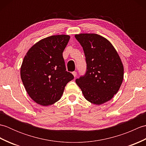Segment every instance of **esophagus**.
I'll return each instance as SVG.
<instances>
[{"label": "esophagus", "instance_id": "esophagus-1", "mask_svg": "<svg viewBox=\"0 0 146 146\" xmlns=\"http://www.w3.org/2000/svg\"><path fill=\"white\" fill-rule=\"evenodd\" d=\"M72 74L73 75L74 77H76L77 75V73L76 72V71H73V72H72Z\"/></svg>", "mask_w": 146, "mask_h": 146}]
</instances>
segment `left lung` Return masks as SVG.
<instances>
[{
    "instance_id": "left-lung-1",
    "label": "left lung",
    "mask_w": 146,
    "mask_h": 146,
    "mask_svg": "<svg viewBox=\"0 0 146 146\" xmlns=\"http://www.w3.org/2000/svg\"><path fill=\"white\" fill-rule=\"evenodd\" d=\"M75 38L85 55L86 71L76 80L86 100L95 105L109 101L120 87L123 66L111 42L97 34H79Z\"/></svg>"
}]
</instances>
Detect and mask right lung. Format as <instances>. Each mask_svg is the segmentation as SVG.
Wrapping results in <instances>:
<instances>
[{
	"mask_svg": "<svg viewBox=\"0 0 146 146\" xmlns=\"http://www.w3.org/2000/svg\"><path fill=\"white\" fill-rule=\"evenodd\" d=\"M70 38L56 35L40 40L27 52L21 67L22 82L29 97L42 106L61 98L65 86L74 78L66 71L63 52Z\"/></svg>",
	"mask_w": 146,
	"mask_h": 146,
	"instance_id": "add662e5",
	"label": "right lung"
}]
</instances>
